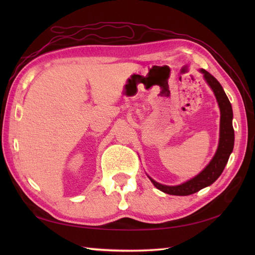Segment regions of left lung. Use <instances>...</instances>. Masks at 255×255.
Here are the masks:
<instances>
[{"label": "left lung", "instance_id": "obj_1", "mask_svg": "<svg viewBox=\"0 0 255 255\" xmlns=\"http://www.w3.org/2000/svg\"><path fill=\"white\" fill-rule=\"evenodd\" d=\"M200 72L204 74L206 82L208 83L211 90H213L220 108L219 144L218 149L216 151L214 158L209 162V164L206 166L198 175L191 178V180L185 183L181 184V185H162V184L155 182L152 178L149 177L153 185L158 189H160L161 192L170 195H176V196H187V195H192L200 191V189L204 187L211 185V184L221 175L227 162L229 160V156L232 152V150H234L235 131L234 126H232L234 114H232V107L230 102L225 93L223 86L220 85V83L213 77V75L204 69L200 70Z\"/></svg>", "mask_w": 255, "mask_h": 255}]
</instances>
